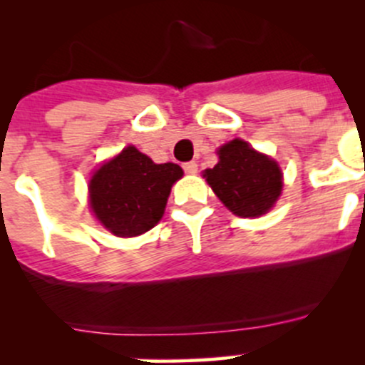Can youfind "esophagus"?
Masks as SVG:
<instances>
[{"label":"esophagus","instance_id":"1","mask_svg":"<svg viewBox=\"0 0 365 365\" xmlns=\"http://www.w3.org/2000/svg\"><path fill=\"white\" fill-rule=\"evenodd\" d=\"M183 171H185L187 175H196V173H197V164L194 160L185 162V164H183Z\"/></svg>","mask_w":365,"mask_h":365}]
</instances>
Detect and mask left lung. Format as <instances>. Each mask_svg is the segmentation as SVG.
Returning <instances> with one entry per match:
<instances>
[{"label":"left lung","mask_w":365,"mask_h":365,"mask_svg":"<svg viewBox=\"0 0 365 365\" xmlns=\"http://www.w3.org/2000/svg\"><path fill=\"white\" fill-rule=\"evenodd\" d=\"M206 182L238 217H257L274 206L282 190L277 162L233 139L219 150V162L205 171Z\"/></svg>","instance_id":"8db88e82"}]
</instances>
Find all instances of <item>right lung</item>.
Masks as SVG:
<instances>
[{
  "mask_svg": "<svg viewBox=\"0 0 365 365\" xmlns=\"http://www.w3.org/2000/svg\"><path fill=\"white\" fill-rule=\"evenodd\" d=\"M182 175L178 164H155L127 146L90 180L91 210L116 237H138L159 222L173 183Z\"/></svg>",
  "mask_w": 365,
  "mask_h": 365,
  "instance_id": "obj_1",
  "label": "right lung"
}]
</instances>
